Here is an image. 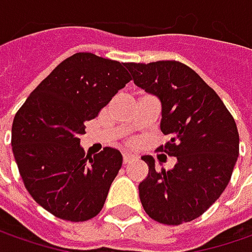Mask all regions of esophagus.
I'll list each match as a JSON object with an SVG mask.
<instances>
[{
    "instance_id": "1",
    "label": "esophagus",
    "mask_w": 252,
    "mask_h": 252,
    "mask_svg": "<svg viewBox=\"0 0 252 252\" xmlns=\"http://www.w3.org/2000/svg\"><path fill=\"white\" fill-rule=\"evenodd\" d=\"M133 158H134V156H133V154H130V153H123V164L130 162Z\"/></svg>"
}]
</instances>
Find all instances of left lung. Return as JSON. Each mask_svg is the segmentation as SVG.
Masks as SVG:
<instances>
[{
	"label": "left lung",
	"instance_id": "1",
	"mask_svg": "<svg viewBox=\"0 0 252 252\" xmlns=\"http://www.w3.org/2000/svg\"><path fill=\"white\" fill-rule=\"evenodd\" d=\"M134 84L161 102V131L169 136L158 150L177 157L174 168L156 169L139 184L146 213L178 226L203 215L223 193L238 157L236 122L223 101L198 74L179 62L126 63Z\"/></svg>",
	"mask_w": 252,
	"mask_h": 252
}]
</instances>
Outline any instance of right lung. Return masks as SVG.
<instances>
[{"instance_id":"add662e5","label":"right lung","mask_w":252,"mask_h":252,"mask_svg":"<svg viewBox=\"0 0 252 252\" xmlns=\"http://www.w3.org/2000/svg\"><path fill=\"white\" fill-rule=\"evenodd\" d=\"M125 67L92 53L73 54L15 115L11 144L25 188L56 218L85 221L103 208L123 157L112 147L85 157L80 136L84 123L131 80Z\"/></svg>"}]
</instances>
